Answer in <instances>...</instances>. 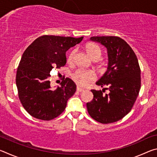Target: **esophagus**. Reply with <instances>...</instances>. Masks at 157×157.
I'll list each match as a JSON object with an SVG mask.
<instances>
[{"mask_svg":"<svg viewBox=\"0 0 157 157\" xmlns=\"http://www.w3.org/2000/svg\"><path fill=\"white\" fill-rule=\"evenodd\" d=\"M77 91H78V92H82V91H84V89H82L79 86H77Z\"/></svg>","mask_w":157,"mask_h":157,"instance_id":"esophagus-1","label":"esophagus"}]
</instances>
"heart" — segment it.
Returning a JSON list of instances; mask_svg holds the SVG:
<instances>
[{
  "instance_id": "obj_1",
  "label": "heart",
  "mask_w": 157,
  "mask_h": 157,
  "mask_svg": "<svg viewBox=\"0 0 157 157\" xmlns=\"http://www.w3.org/2000/svg\"><path fill=\"white\" fill-rule=\"evenodd\" d=\"M86 50L89 56L94 59V58L100 57L102 54V50L100 48L94 44H88L86 46ZM75 51L73 50L69 53L68 56V61L71 62L73 60ZM95 78V73L91 71L87 70H78L73 74V79L79 86H85Z\"/></svg>"
}]
</instances>
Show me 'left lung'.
Segmentation results:
<instances>
[{
	"instance_id": "1",
	"label": "left lung",
	"mask_w": 157,
	"mask_h": 157,
	"mask_svg": "<svg viewBox=\"0 0 157 157\" xmlns=\"http://www.w3.org/2000/svg\"><path fill=\"white\" fill-rule=\"evenodd\" d=\"M107 50V70L96 84L101 90L93 89L94 99L86 103L87 111L92 118L102 124L121 120L134 105L140 89V69L137 57L127 42L118 36H92Z\"/></svg>"
}]
</instances>
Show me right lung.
Segmentation results:
<instances>
[{
    "label": "right lung",
    "instance_id": "1",
    "mask_svg": "<svg viewBox=\"0 0 157 157\" xmlns=\"http://www.w3.org/2000/svg\"><path fill=\"white\" fill-rule=\"evenodd\" d=\"M83 36L44 35L35 39L23 52L16 76L18 98L27 112L43 121H50L66 109L76 91L72 79L66 78L61 86L52 89L49 80L52 68L63 66L66 52L82 41Z\"/></svg>",
    "mask_w": 157,
    "mask_h": 157
}]
</instances>
